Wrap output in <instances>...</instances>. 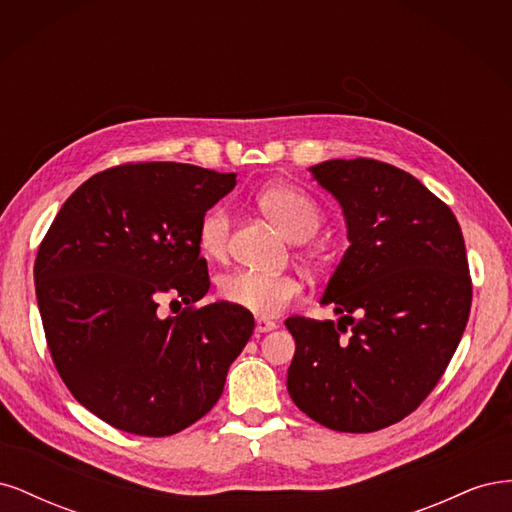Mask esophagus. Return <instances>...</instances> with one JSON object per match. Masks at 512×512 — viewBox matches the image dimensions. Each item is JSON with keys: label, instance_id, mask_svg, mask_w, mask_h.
Here are the masks:
<instances>
[{"label": "esophagus", "instance_id": "34e87169", "mask_svg": "<svg viewBox=\"0 0 512 512\" xmlns=\"http://www.w3.org/2000/svg\"><path fill=\"white\" fill-rule=\"evenodd\" d=\"M277 329V324L273 320H267V318H256V333H269Z\"/></svg>", "mask_w": 512, "mask_h": 512}]
</instances>
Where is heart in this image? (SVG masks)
<instances>
[{
    "instance_id": "heart-1",
    "label": "heart",
    "mask_w": 512,
    "mask_h": 512,
    "mask_svg": "<svg viewBox=\"0 0 512 512\" xmlns=\"http://www.w3.org/2000/svg\"><path fill=\"white\" fill-rule=\"evenodd\" d=\"M258 205L284 230L290 241L312 239L322 226V211L316 200L294 185H271L258 196ZM230 239V213L218 205L209 209L198 224V250L207 258H224ZM301 282L292 275H269L258 271H230L218 280L220 299L252 312L254 316L271 318L301 297Z\"/></svg>"
}]
</instances>
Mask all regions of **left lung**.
Masks as SVG:
<instances>
[{
  "mask_svg": "<svg viewBox=\"0 0 512 512\" xmlns=\"http://www.w3.org/2000/svg\"><path fill=\"white\" fill-rule=\"evenodd\" d=\"M344 209L350 247L324 290L337 320L292 316L288 393L316 423L369 433L423 404L466 331L472 280L453 211L386 162L309 168Z\"/></svg>",
  "mask_w": 512,
  "mask_h": 512,
  "instance_id": "8db88e82",
  "label": "left lung"
}]
</instances>
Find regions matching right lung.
<instances>
[{
    "mask_svg": "<svg viewBox=\"0 0 512 512\" xmlns=\"http://www.w3.org/2000/svg\"><path fill=\"white\" fill-rule=\"evenodd\" d=\"M235 185V173L177 162L106 168L66 200L38 247L53 363L74 399L115 429L162 438L196 423L254 333L241 307L196 305L211 284L198 224ZM164 293L182 299L181 315L159 316Z\"/></svg>",
    "mask_w": 512,
    "mask_h": 512,
    "instance_id": "add662e5",
    "label": "right lung"
}]
</instances>
